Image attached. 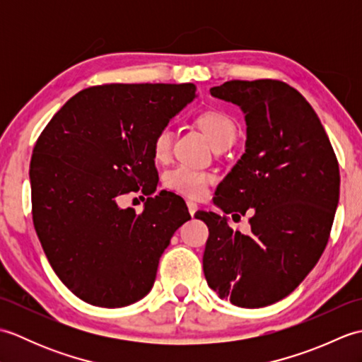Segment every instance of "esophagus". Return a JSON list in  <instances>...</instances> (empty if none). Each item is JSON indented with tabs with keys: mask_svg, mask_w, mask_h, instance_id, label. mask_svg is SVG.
<instances>
[{
	"mask_svg": "<svg viewBox=\"0 0 362 362\" xmlns=\"http://www.w3.org/2000/svg\"><path fill=\"white\" fill-rule=\"evenodd\" d=\"M187 205H188V211H189V214L191 216H194V213L197 211V204L196 202H193V201H187Z\"/></svg>",
	"mask_w": 362,
	"mask_h": 362,
	"instance_id": "34e87169",
	"label": "esophagus"
}]
</instances>
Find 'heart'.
I'll use <instances>...</instances> for the list:
<instances>
[{
  "instance_id": "1",
  "label": "heart",
  "mask_w": 362,
  "mask_h": 362,
  "mask_svg": "<svg viewBox=\"0 0 362 362\" xmlns=\"http://www.w3.org/2000/svg\"><path fill=\"white\" fill-rule=\"evenodd\" d=\"M197 124L209 136L213 148H221L226 144H233L238 136L235 121L227 113L221 110H206L197 117ZM171 127H161L152 138V153L157 160H166L173 148ZM213 180L211 174L197 171L187 165H177L163 174V185L168 189L177 191L189 197L199 199L206 193V187Z\"/></svg>"
}]
</instances>
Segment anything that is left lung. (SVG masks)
Listing matches in <instances>:
<instances>
[{
  "label": "left lung",
  "instance_id": "left-lung-1",
  "mask_svg": "<svg viewBox=\"0 0 362 362\" xmlns=\"http://www.w3.org/2000/svg\"><path fill=\"white\" fill-rule=\"evenodd\" d=\"M211 96L245 115V152L219 183L214 205L252 210L250 235L226 216L197 211L209 227L204 274L221 298L261 308L289 296L317 264L339 202V165L310 103L280 81H228Z\"/></svg>",
  "mask_w": 362,
  "mask_h": 362
}]
</instances>
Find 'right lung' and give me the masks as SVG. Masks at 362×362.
Returning a JSON list of instances; mask_svg holds the SVG:
<instances>
[{
  "mask_svg": "<svg viewBox=\"0 0 362 362\" xmlns=\"http://www.w3.org/2000/svg\"><path fill=\"white\" fill-rule=\"evenodd\" d=\"M196 98L194 83H107L74 95L34 146L33 219L54 272L74 296L104 308L152 289L161 253L191 219L169 191L143 213L118 197L156 191L152 138Z\"/></svg>",
  "mask_w": 362,
  "mask_h": 362,
  "instance_id": "add662e5",
  "label": "right lung"
}]
</instances>
